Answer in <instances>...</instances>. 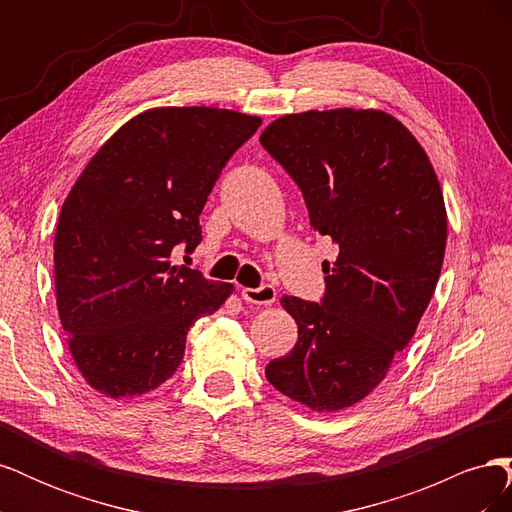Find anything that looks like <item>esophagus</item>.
<instances>
[{
    "label": "esophagus",
    "instance_id": "34e87169",
    "mask_svg": "<svg viewBox=\"0 0 512 512\" xmlns=\"http://www.w3.org/2000/svg\"><path fill=\"white\" fill-rule=\"evenodd\" d=\"M241 297L245 303H254V305H271L277 297V292L273 286L262 284L258 288H243Z\"/></svg>",
    "mask_w": 512,
    "mask_h": 512
}]
</instances>
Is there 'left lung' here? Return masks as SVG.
<instances>
[{
	"mask_svg": "<svg viewBox=\"0 0 512 512\" xmlns=\"http://www.w3.org/2000/svg\"><path fill=\"white\" fill-rule=\"evenodd\" d=\"M260 143L301 188L314 230L339 247L322 265L320 303L282 299L299 339L265 376L309 410H346L386 378L436 290L440 181L404 123L374 108L284 115Z\"/></svg>",
	"mask_w": 512,
	"mask_h": 512,
	"instance_id": "1",
	"label": "left lung"
}]
</instances>
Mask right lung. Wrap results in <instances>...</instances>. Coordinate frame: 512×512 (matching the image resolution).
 I'll use <instances>...</instances> for the list:
<instances>
[{
	"label": "right lung",
	"instance_id": "add662e5",
	"mask_svg": "<svg viewBox=\"0 0 512 512\" xmlns=\"http://www.w3.org/2000/svg\"><path fill=\"white\" fill-rule=\"evenodd\" d=\"M260 123L226 108H149L72 185L55 230V294L91 389L113 399L153 391L181 365L192 324L230 297L232 284L173 267L170 254L203 241L207 196Z\"/></svg>",
	"mask_w": 512,
	"mask_h": 512
}]
</instances>
